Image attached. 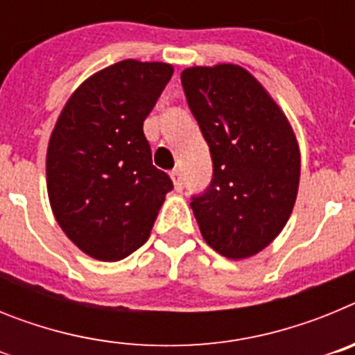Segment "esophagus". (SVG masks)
Instances as JSON below:
<instances>
[{
  "label": "esophagus",
  "instance_id": "esophagus-1",
  "mask_svg": "<svg viewBox=\"0 0 355 355\" xmlns=\"http://www.w3.org/2000/svg\"><path fill=\"white\" fill-rule=\"evenodd\" d=\"M171 178L172 181H174L175 192H181V190H183V175H181V171L174 168V171L171 172Z\"/></svg>",
  "mask_w": 355,
  "mask_h": 355
}]
</instances>
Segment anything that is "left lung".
<instances>
[{
    "label": "left lung",
    "instance_id": "obj_1",
    "mask_svg": "<svg viewBox=\"0 0 355 355\" xmlns=\"http://www.w3.org/2000/svg\"><path fill=\"white\" fill-rule=\"evenodd\" d=\"M181 83L213 159L211 183L190 202L200 234L225 258H250L290 218L299 144L283 110L240 65L188 67Z\"/></svg>",
    "mask_w": 355,
    "mask_h": 355
}]
</instances>
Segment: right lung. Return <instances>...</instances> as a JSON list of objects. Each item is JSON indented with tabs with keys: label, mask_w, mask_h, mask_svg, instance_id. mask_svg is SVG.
Here are the masks:
<instances>
[{
	"label": "right lung",
	"mask_w": 355,
	"mask_h": 355,
	"mask_svg": "<svg viewBox=\"0 0 355 355\" xmlns=\"http://www.w3.org/2000/svg\"><path fill=\"white\" fill-rule=\"evenodd\" d=\"M174 67L122 60L96 72L65 103L46 156L53 215L90 258L119 261L142 247L165 196L144 121Z\"/></svg>",
	"instance_id": "add662e5"
}]
</instances>
